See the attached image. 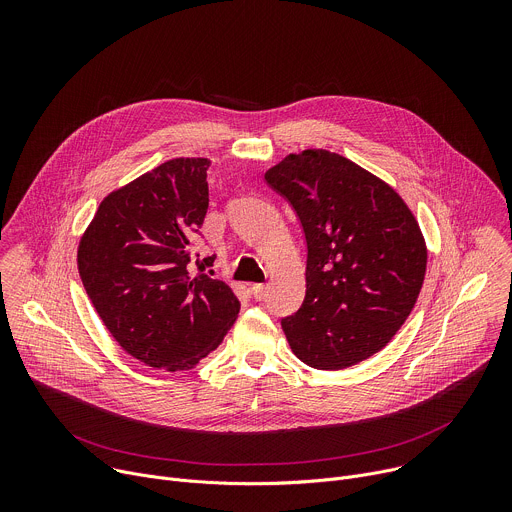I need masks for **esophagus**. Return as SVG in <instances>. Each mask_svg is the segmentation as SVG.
I'll list each match as a JSON object with an SVG mask.
<instances>
[{
    "label": "esophagus",
    "instance_id": "esophagus-1",
    "mask_svg": "<svg viewBox=\"0 0 512 512\" xmlns=\"http://www.w3.org/2000/svg\"><path fill=\"white\" fill-rule=\"evenodd\" d=\"M251 294H253L255 300H265V296H267V285L255 283V285L251 287Z\"/></svg>",
    "mask_w": 512,
    "mask_h": 512
}]
</instances>
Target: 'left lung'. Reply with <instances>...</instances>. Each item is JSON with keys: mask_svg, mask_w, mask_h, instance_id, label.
<instances>
[{"mask_svg": "<svg viewBox=\"0 0 512 512\" xmlns=\"http://www.w3.org/2000/svg\"><path fill=\"white\" fill-rule=\"evenodd\" d=\"M294 206L308 245L306 298L281 320L308 367L340 371L385 348L423 285L427 247L413 212L381 178L328 150L265 172Z\"/></svg>", "mask_w": 512, "mask_h": 512, "instance_id": "obj_1", "label": "left lung"}]
</instances>
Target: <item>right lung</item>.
I'll return each instance as SVG.
<instances>
[{"label": "right lung", "mask_w": 512, "mask_h": 512, "mask_svg": "<svg viewBox=\"0 0 512 512\" xmlns=\"http://www.w3.org/2000/svg\"><path fill=\"white\" fill-rule=\"evenodd\" d=\"M206 158H174L113 190L79 243V273L119 346L154 369H194L223 342L241 304L198 259L208 210ZM196 264L200 274L193 273Z\"/></svg>", "instance_id": "1"}]
</instances>
